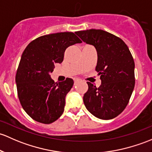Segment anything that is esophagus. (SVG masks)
Here are the masks:
<instances>
[{
	"label": "esophagus",
	"instance_id": "obj_1",
	"mask_svg": "<svg viewBox=\"0 0 152 152\" xmlns=\"http://www.w3.org/2000/svg\"><path fill=\"white\" fill-rule=\"evenodd\" d=\"M80 81H81L80 79H74V84H76L78 82H79Z\"/></svg>",
	"mask_w": 152,
	"mask_h": 152
}]
</instances>
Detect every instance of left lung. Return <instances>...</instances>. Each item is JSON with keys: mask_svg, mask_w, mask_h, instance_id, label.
Returning <instances> with one entry per match:
<instances>
[{"mask_svg": "<svg viewBox=\"0 0 152 152\" xmlns=\"http://www.w3.org/2000/svg\"><path fill=\"white\" fill-rule=\"evenodd\" d=\"M97 54L95 71L100 76L99 87L87 82L83 97L89 112L101 119H111L124 110L135 87V63L128 47L120 38L102 30L76 32Z\"/></svg>", "mask_w": 152, "mask_h": 152, "instance_id": "left-lung-1", "label": "left lung"}]
</instances>
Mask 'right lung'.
Returning <instances> with one entry per match:
<instances>
[{"label": "right lung", "instance_id": "obj_1", "mask_svg": "<svg viewBox=\"0 0 152 152\" xmlns=\"http://www.w3.org/2000/svg\"><path fill=\"white\" fill-rule=\"evenodd\" d=\"M78 43L81 41L71 32L52 33L36 38L24 50L15 77L17 95L25 112L36 122L51 124L63 114L73 80L55 82L49 74L55 63L63 61L65 49Z\"/></svg>", "mask_w": 152, "mask_h": 152}]
</instances>
